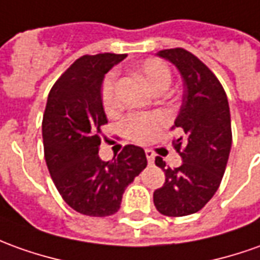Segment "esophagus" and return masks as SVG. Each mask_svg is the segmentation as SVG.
Here are the masks:
<instances>
[{
  "mask_svg": "<svg viewBox=\"0 0 260 260\" xmlns=\"http://www.w3.org/2000/svg\"><path fill=\"white\" fill-rule=\"evenodd\" d=\"M146 157H147L148 164H153V162H154V157H155V154H154L153 150H150V148H147V150H146Z\"/></svg>",
  "mask_w": 260,
  "mask_h": 260,
  "instance_id": "esophagus-1",
  "label": "esophagus"
}]
</instances>
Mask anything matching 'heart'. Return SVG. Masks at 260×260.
Returning a JSON list of instances; mask_svg holds the SVG:
<instances>
[{
	"label": "heart",
	"instance_id": "1",
	"mask_svg": "<svg viewBox=\"0 0 260 260\" xmlns=\"http://www.w3.org/2000/svg\"><path fill=\"white\" fill-rule=\"evenodd\" d=\"M144 83L151 92L158 89H167L171 82V72L168 66L158 59H147L136 69ZM102 102L106 110H113L117 106L116 94V78L109 75L102 85ZM164 126V120L158 114H130L123 121V132L128 139L137 143H147L160 132Z\"/></svg>",
	"mask_w": 260,
	"mask_h": 260
}]
</instances>
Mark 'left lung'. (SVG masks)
<instances>
[{
    "label": "left lung",
    "mask_w": 260,
    "mask_h": 260,
    "mask_svg": "<svg viewBox=\"0 0 260 260\" xmlns=\"http://www.w3.org/2000/svg\"><path fill=\"white\" fill-rule=\"evenodd\" d=\"M178 69L184 83L182 103L174 126L184 133L173 141L182 164L166 167L161 157L155 166L164 171V185L154 191V205L167 216L198 212L221 184L232 146L228 98L214 73L182 48L157 52Z\"/></svg>",
    "instance_id": "8db88e82"
}]
</instances>
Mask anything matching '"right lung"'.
Masks as SVG:
<instances>
[{
  "label": "right lung",
  "mask_w": 260,
  "mask_h": 260,
  "mask_svg": "<svg viewBox=\"0 0 260 260\" xmlns=\"http://www.w3.org/2000/svg\"><path fill=\"white\" fill-rule=\"evenodd\" d=\"M127 55L98 53L79 58L49 92L42 137L46 166L59 194L83 215L117 212L123 192L147 166L141 147L128 144L112 161L99 157L100 127L107 123L103 79Z\"/></svg>",
  "instance_id": "obj_1"
}]
</instances>
